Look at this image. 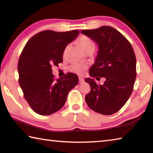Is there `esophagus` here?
<instances>
[{
  "label": "esophagus",
  "mask_w": 153,
  "mask_h": 153,
  "mask_svg": "<svg viewBox=\"0 0 153 153\" xmlns=\"http://www.w3.org/2000/svg\"><path fill=\"white\" fill-rule=\"evenodd\" d=\"M84 82V79L83 78V77H79V84H82L83 82Z\"/></svg>",
  "instance_id": "esophagus-1"
}]
</instances>
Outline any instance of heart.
<instances>
[{
    "label": "heart",
    "instance_id": "heart-1",
    "mask_svg": "<svg viewBox=\"0 0 153 153\" xmlns=\"http://www.w3.org/2000/svg\"><path fill=\"white\" fill-rule=\"evenodd\" d=\"M79 44L80 46H82V48L84 49V51L90 47H92V46H94V42H93L90 38L86 37V36H82V37L80 38ZM86 68L87 67L86 65L82 63H76L72 65L70 67V70L72 72H74V73H76L79 75H82L84 74Z\"/></svg>",
    "mask_w": 153,
    "mask_h": 153
}]
</instances>
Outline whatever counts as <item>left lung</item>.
Returning <instances> with one entry per match:
<instances>
[{
    "instance_id": "left-lung-1",
    "label": "left lung",
    "mask_w": 153,
    "mask_h": 153,
    "mask_svg": "<svg viewBox=\"0 0 153 153\" xmlns=\"http://www.w3.org/2000/svg\"><path fill=\"white\" fill-rule=\"evenodd\" d=\"M81 33L98 46L94 63L90 68L91 77L85 79L91 88L85 100L95 112L112 115L123 107L133 91L136 77V59L133 48L112 27L84 30ZM97 75L105 77L102 85H98L93 79Z\"/></svg>"
}]
</instances>
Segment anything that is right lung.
Segmentation results:
<instances>
[{"label": "right lung", "instance_id": "obj_1", "mask_svg": "<svg viewBox=\"0 0 153 153\" xmlns=\"http://www.w3.org/2000/svg\"><path fill=\"white\" fill-rule=\"evenodd\" d=\"M79 32L42 31L25 45L18 62L19 84L25 100L36 113L49 115L60 110L69 92L78 84V77L71 73L55 80L51 68L63 62L67 45Z\"/></svg>", "mask_w": 153, "mask_h": 153}]
</instances>
